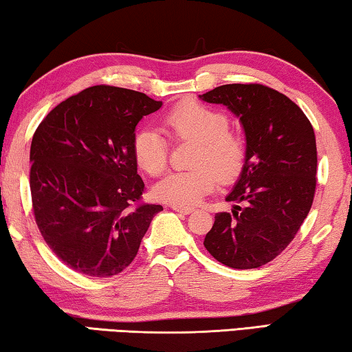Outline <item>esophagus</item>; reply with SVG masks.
Returning a JSON list of instances; mask_svg holds the SVG:
<instances>
[{
  "mask_svg": "<svg viewBox=\"0 0 352 352\" xmlns=\"http://www.w3.org/2000/svg\"><path fill=\"white\" fill-rule=\"evenodd\" d=\"M171 209L175 210V212H177V214H182V215H188V214H192V212H193L192 207H179V206H171Z\"/></svg>",
  "mask_w": 352,
  "mask_h": 352,
  "instance_id": "esophagus-1",
  "label": "esophagus"
}]
</instances>
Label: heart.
<instances>
[{"label":"heart","instance_id":"1","mask_svg":"<svg viewBox=\"0 0 352 352\" xmlns=\"http://www.w3.org/2000/svg\"><path fill=\"white\" fill-rule=\"evenodd\" d=\"M228 115L203 102L188 100L171 107L162 117V128L173 142H193L188 164L192 168L173 171L154 187L155 198L171 206L192 207L203 201L218 181L230 182L246 160V140L229 129ZM170 146L153 128L138 129L132 138V154L148 175L157 176L168 165Z\"/></svg>","mask_w":352,"mask_h":352}]
</instances>
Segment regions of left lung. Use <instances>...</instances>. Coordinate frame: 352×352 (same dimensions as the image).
I'll list each match as a JSON object with an SVG mask.
<instances>
[{"mask_svg": "<svg viewBox=\"0 0 352 352\" xmlns=\"http://www.w3.org/2000/svg\"><path fill=\"white\" fill-rule=\"evenodd\" d=\"M228 106L246 135V160L204 239L206 250L230 268L272 262L295 239L314 203L316 142L309 118L290 98L262 84H226L199 95Z\"/></svg>", "mask_w": 352, "mask_h": 352, "instance_id": "obj_1", "label": "left lung"}]
</instances>
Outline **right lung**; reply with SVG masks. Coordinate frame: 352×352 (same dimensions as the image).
I'll return each instance as SVG.
<instances>
[{
	"mask_svg": "<svg viewBox=\"0 0 352 352\" xmlns=\"http://www.w3.org/2000/svg\"><path fill=\"white\" fill-rule=\"evenodd\" d=\"M160 106L140 91L94 85L57 104L34 132V218L50 250L74 272L122 273L164 210L142 201L145 184L132 154L137 123Z\"/></svg>",
	"mask_w": 352,
	"mask_h": 352,
	"instance_id": "1",
	"label": "right lung"
}]
</instances>
